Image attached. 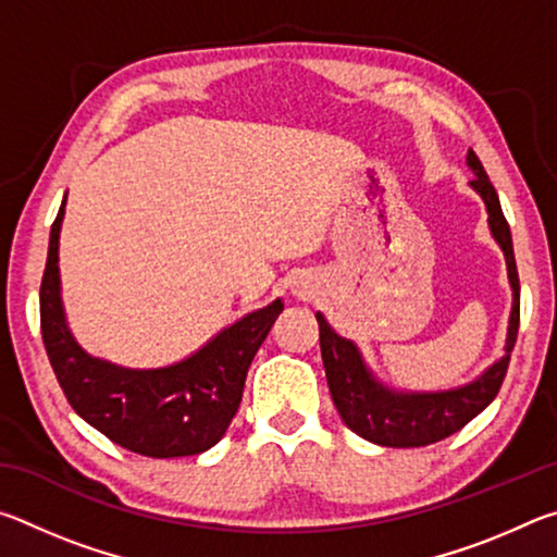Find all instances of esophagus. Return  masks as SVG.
<instances>
[{"instance_id": "34e87169", "label": "esophagus", "mask_w": 557, "mask_h": 557, "mask_svg": "<svg viewBox=\"0 0 557 557\" xmlns=\"http://www.w3.org/2000/svg\"><path fill=\"white\" fill-rule=\"evenodd\" d=\"M295 295H305V289H295Z\"/></svg>"}]
</instances>
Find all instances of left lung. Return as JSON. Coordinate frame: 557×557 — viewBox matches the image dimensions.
Segmentation results:
<instances>
[{
    "label": "left lung",
    "mask_w": 557,
    "mask_h": 557,
    "mask_svg": "<svg viewBox=\"0 0 557 557\" xmlns=\"http://www.w3.org/2000/svg\"><path fill=\"white\" fill-rule=\"evenodd\" d=\"M467 166L471 169L469 186L482 196L488 213V231H492L498 248L504 250L508 285L513 292L511 317H508V332L504 356L488 369L459 388L449 391H398L385 385L369 369L366 358L351 338L338 336L322 312H317L319 322V346H322V361L326 371V383L332 391V400L346 428L358 437L373 442L381 447H425L440 442L474 420L479 412L488 408L502 388L504 375L511 361V351L518 334V305H521V285H518L516 258L511 231L504 219L502 203H498L496 188L488 182L479 157L467 154Z\"/></svg>",
    "instance_id": "8db88e82"
}]
</instances>
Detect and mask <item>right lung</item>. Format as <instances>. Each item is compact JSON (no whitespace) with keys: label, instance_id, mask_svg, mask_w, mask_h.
<instances>
[{"label":"right lung","instance_id":"obj_1","mask_svg":"<svg viewBox=\"0 0 557 557\" xmlns=\"http://www.w3.org/2000/svg\"><path fill=\"white\" fill-rule=\"evenodd\" d=\"M65 199L51 225L41 280V336L71 408L115 445L145 457L211 449L238 412L245 375L280 317L282 299L221 329L199 351L162 369H127L90 356L65 322L59 238Z\"/></svg>","mask_w":557,"mask_h":557}]
</instances>
